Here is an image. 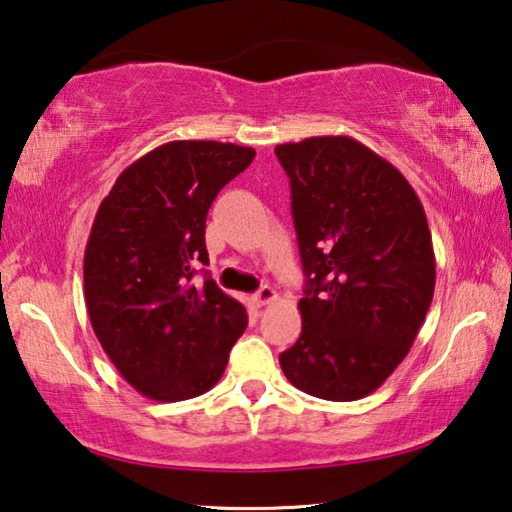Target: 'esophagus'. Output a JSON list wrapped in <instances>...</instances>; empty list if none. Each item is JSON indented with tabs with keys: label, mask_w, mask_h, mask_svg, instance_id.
<instances>
[{
	"label": "esophagus",
	"mask_w": 512,
	"mask_h": 512,
	"mask_svg": "<svg viewBox=\"0 0 512 512\" xmlns=\"http://www.w3.org/2000/svg\"><path fill=\"white\" fill-rule=\"evenodd\" d=\"M255 300L257 305H271L273 300H277V291L273 287H268V284H264V287L255 293Z\"/></svg>",
	"instance_id": "34e87169"
}]
</instances>
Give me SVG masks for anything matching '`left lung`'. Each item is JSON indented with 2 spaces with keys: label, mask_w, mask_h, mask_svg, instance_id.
I'll return each instance as SVG.
<instances>
[{
  "label": "left lung",
  "mask_w": 512,
  "mask_h": 512,
  "mask_svg": "<svg viewBox=\"0 0 512 512\" xmlns=\"http://www.w3.org/2000/svg\"><path fill=\"white\" fill-rule=\"evenodd\" d=\"M275 155L307 275L300 339L280 366L320 400H361L409 354L431 305L427 214L409 180L352 137H309Z\"/></svg>",
  "instance_id": "8db88e82"
}]
</instances>
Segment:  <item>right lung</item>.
<instances>
[{"instance_id": "1", "label": "right lung", "mask_w": 512, "mask_h": 512, "mask_svg": "<svg viewBox=\"0 0 512 512\" xmlns=\"http://www.w3.org/2000/svg\"><path fill=\"white\" fill-rule=\"evenodd\" d=\"M255 158L210 140L162 144L121 171L85 246L94 334L128 384L158 402L192 400L221 379L248 325L210 275L205 219L216 194Z\"/></svg>"}]
</instances>
